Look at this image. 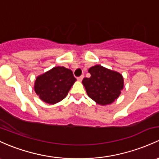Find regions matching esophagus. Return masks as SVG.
Here are the masks:
<instances>
[{
	"label": "esophagus",
	"mask_w": 159,
	"mask_h": 159,
	"mask_svg": "<svg viewBox=\"0 0 159 159\" xmlns=\"http://www.w3.org/2000/svg\"><path fill=\"white\" fill-rule=\"evenodd\" d=\"M83 78H84V75H81V76H80V77H78V78H77V79H78L79 81H82Z\"/></svg>",
	"instance_id": "34e87169"
}]
</instances>
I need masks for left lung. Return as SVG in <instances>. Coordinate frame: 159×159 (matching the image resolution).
I'll return each mask as SVG.
<instances>
[{
	"label": "left lung",
	"mask_w": 159,
	"mask_h": 159,
	"mask_svg": "<svg viewBox=\"0 0 159 159\" xmlns=\"http://www.w3.org/2000/svg\"><path fill=\"white\" fill-rule=\"evenodd\" d=\"M88 72L91 77L84 78L82 83L89 98L96 103L110 104L120 96L123 88L122 75L101 66L91 67Z\"/></svg>",
	"instance_id": "8db88e82"
}]
</instances>
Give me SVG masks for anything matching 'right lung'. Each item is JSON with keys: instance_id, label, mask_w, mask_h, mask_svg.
<instances>
[{"instance_id": "obj_1", "label": "right lung", "mask_w": 159, "mask_h": 159, "mask_svg": "<svg viewBox=\"0 0 159 159\" xmlns=\"http://www.w3.org/2000/svg\"><path fill=\"white\" fill-rule=\"evenodd\" d=\"M75 81L71 70L55 67L36 78L34 89L42 101L54 104L66 98Z\"/></svg>"}]
</instances>
